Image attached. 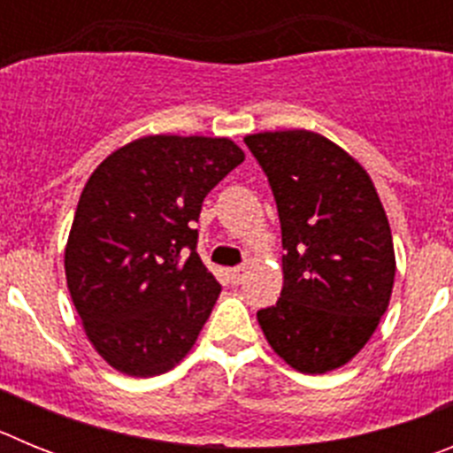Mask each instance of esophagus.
<instances>
[{
  "mask_svg": "<svg viewBox=\"0 0 453 453\" xmlns=\"http://www.w3.org/2000/svg\"><path fill=\"white\" fill-rule=\"evenodd\" d=\"M245 274H247V267H245V265H238V267H234V270H229L231 283H234V286H238V283H242V279H245Z\"/></svg>",
  "mask_w": 453,
  "mask_h": 453,
  "instance_id": "esophagus-1",
  "label": "esophagus"
}]
</instances>
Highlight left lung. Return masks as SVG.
<instances>
[{
    "instance_id": "left-lung-1",
    "label": "left lung",
    "mask_w": 453,
    "mask_h": 453,
    "mask_svg": "<svg viewBox=\"0 0 453 453\" xmlns=\"http://www.w3.org/2000/svg\"><path fill=\"white\" fill-rule=\"evenodd\" d=\"M281 219L283 288L256 313L274 354L302 374L347 365L376 331L395 283L390 224L365 167L308 129L245 135Z\"/></svg>"
}]
</instances>
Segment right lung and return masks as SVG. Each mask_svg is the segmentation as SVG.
I'll return each mask as SVG.
<instances>
[{"mask_svg":"<svg viewBox=\"0 0 453 453\" xmlns=\"http://www.w3.org/2000/svg\"><path fill=\"white\" fill-rule=\"evenodd\" d=\"M242 161L229 138L158 134L131 140L90 174L65 279L90 345L113 370L163 374L197 342L222 288L192 226L203 197Z\"/></svg>","mask_w":453,"mask_h":453,"instance_id":"obj_1","label":"right lung"}]
</instances>
